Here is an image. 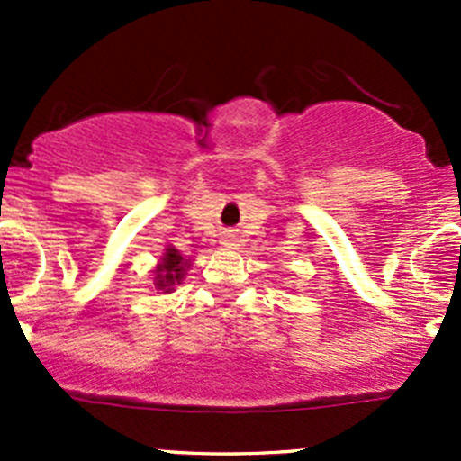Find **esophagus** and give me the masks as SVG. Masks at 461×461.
<instances>
[{"label":"esophagus","instance_id":"obj_1","mask_svg":"<svg viewBox=\"0 0 461 461\" xmlns=\"http://www.w3.org/2000/svg\"><path fill=\"white\" fill-rule=\"evenodd\" d=\"M222 245H225V248H234L236 236L234 234H225V236H222Z\"/></svg>","mask_w":461,"mask_h":461}]
</instances>
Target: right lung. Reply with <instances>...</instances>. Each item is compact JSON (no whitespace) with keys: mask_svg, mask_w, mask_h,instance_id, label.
<instances>
[{"mask_svg":"<svg viewBox=\"0 0 461 461\" xmlns=\"http://www.w3.org/2000/svg\"><path fill=\"white\" fill-rule=\"evenodd\" d=\"M189 265H192V260L185 258L178 249L169 245V248L165 249V257L160 258V263L153 269V274H156V276H153L156 290H160L162 294L174 292V287L180 285V281L185 278V272L189 269Z\"/></svg>","mask_w":461,"mask_h":461,"instance_id":"1","label":"right lung"}]
</instances>
